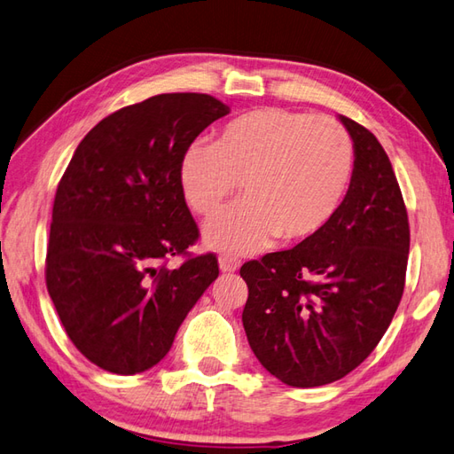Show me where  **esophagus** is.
I'll list each match as a JSON object with an SVG mask.
<instances>
[{
    "instance_id": "1",
    "label": "esophagus",
    "mask_w": 454,
    "mask_h": 454,
    "mask_svg": "<svg viewBox=\"0 0 454 454\" xmlns=\"http://www.w3.org/2000/svg\"><path fill=\"white\" fill-rule=\"evenodd\" d=\"M240 268V260L229 254H221L219 256V270L221 271H237Z\"/></svg>"
}]
</instances>
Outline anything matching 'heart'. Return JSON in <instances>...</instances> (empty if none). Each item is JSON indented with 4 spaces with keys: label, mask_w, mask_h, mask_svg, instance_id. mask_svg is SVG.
<instances>
[{
    "label": "heart",
    "mask_w": 454,
    "mask_h": 454,
    "mask_svg": "<svg viewBox=\"0 0 454 454\" xmlns=\"http://www.w3.org/2000/svg\"><path fill=\"white\" fill-rule=\"evenodd\" d=\"M354 163V144L336 120L270 106L229 122L215 145L190 144L178 183L201 215L240 184L245 200L211 217L204 239L243 254L274 237L297 243L325 229L346 198Z\"/></svg>",
    "instance_id": "obj_1"
}]
</instances>
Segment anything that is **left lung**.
Listing matches in <instances>:
<instances>
[{
	"instance_id": "obj_1",
	"label": "left lung",
	"mask_w": 454,
	"mask_h": 454,
	"mask_svg": "<svg viewBox=\"0 0 454 454\" xmlns=\"http://www.w3.org/2000/svg\"><path fill=\"white\" fill-rule=\"evenodd\" d=\"M354 176L325 229L240 268L243 326L254 356L289 387L334 382L377 348L404 294L410 225L388 155L367 128L340 116Z\"/></svg>"
}]
</instances>
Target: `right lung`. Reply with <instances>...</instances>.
Returning <instances> with one entry per match:
<instances>
[{"instance_id": "1", "label": "right lung", "mask_w": 454, "mask_h": 454, "mask_svg": "<svg viewBox=\"0 0 454 454\" xmlns=\"http://www.w3.org/2000/svg\"><path fill=\"white\" fill-rule=\"evenodd\" d=\"M229 114L201 93L155 95L90 129L59 180L46 287L74 346L97 367L136 375L163 359L219 276L188 256L200 233L178 183L184 149ZM170 255H186L178 269Z\"/></svg>"}]
</instances>
